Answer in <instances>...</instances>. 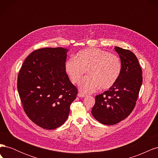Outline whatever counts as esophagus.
I'll list each match as a JSON object with an SVG mask.
<instances>
[{"instance_id": "esophagus-1", "label": "esophagus", "mask_w": 158, "mask_h": 158, "mask_svg": "<svg viewBox=\"0 0 158 158\" xmlns=\"http://www.w3.org/2000/svg\"><path fill=\"white\" fill-rule=\"evenodd\" d=\"M86 95H87L86 94H84V93H82V92H79L78 94V96L80 97V98H84V97L86 96Z\"/></svg>"}]
</instances>
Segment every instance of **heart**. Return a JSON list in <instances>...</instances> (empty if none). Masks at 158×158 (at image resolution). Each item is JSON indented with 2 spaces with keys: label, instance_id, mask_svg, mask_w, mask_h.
Returning <instances> with one entry per match:
<instances>
[{
  "label": "heart",
  "instance_id": "heart-1",
  "mask_svg": "<svg viewBox=\"0 0 158 158\" xmlns=\"http://www.w3.org/2000/svg\"><path fill=\"white\" fill-rule=\"evenodd\" d=\"M65 63V70L73 84H78L86 73L89 76L81 81L79 87L84 93H92L99 87L107 89L120 76L122 64L116 55L98 48L80 51Z\"/></svg>",
  "mask_w": 158,
  "mask_h": 158
}]
</instances>
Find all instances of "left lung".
<instances>
[{
  "label": "left lung",
  "mask_w": 158,
  "mask_h": 158,
  "mask_svg": "<svg viewBox=\"0 0 158 158\" xmlns=\"http://www.w3.org/2000/svg\"><path fill=\"white\" fill-rule=\"evenodd\" d=\"M122 64L118 79L111 88L95 96L92 114L103 125H113L126 118L135 108L142 83V71L136 55L114 47Z\"/></svg>",
  "instance_id": "left-lung-1"
}]
</instances>
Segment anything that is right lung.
<instances>
[{
  "mask_svg": "<svg viewBox=\"0 0 158 158\" xmlns=\"http://www.w3.org/2000/svg\"><path fill=\"white\" fill-rule=\"evenodd\" d=\"M68 51L62 47L35 50L18 73L17 88L23 110L32 122L47 130L64 123L78 94L65 70Z\"/></svg>",
  "mask_w": 158,
  "mask_h": 158,
  "instance_id": "obj_1",
  "label": "right lung"
}]
</instances>
